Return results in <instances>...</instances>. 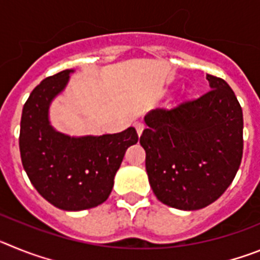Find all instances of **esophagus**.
Instances as JSON below:
<instances>
[{"instance_id": "esophagus-1", "label": "esophagus", "mask_w": 260, "mask_h": 260, "mask_svg": "<svg viewBox=\"0 0 260 260\" xmlns=\"http://www.w3.org/2000/svg\"><path fill=\"white\" fill-rule=\"evenodd\" d=\"M135 128H137L138 135L141 137L142 133H143V130H144V125H143V123H142V122H137V123H135Z\"/></svg>"}]
</instances>
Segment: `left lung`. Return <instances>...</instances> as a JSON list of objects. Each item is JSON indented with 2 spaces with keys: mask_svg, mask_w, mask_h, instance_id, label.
Masks as SVG:
<instances>
[{
  "mask_svg": "<svg viewBox=\"0 0 260 260\" xmlns=\"http://www.w3.org/2000/svg\"><path fill=\"white\" fill-rule=\"evenodd\" d=\"M211 91L144 116L146 171L161 203L182 211L207 207L228 189L243 150L242 108L224 79L207 74Z\"/></svg>",
  "mask_w": 260,
  "mask_h": 260,
  "instance_id": "left-lung-1",
  "label": "left lung"
}]
</instances>
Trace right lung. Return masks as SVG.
Here are the masks:
<instances>
[{
	"label": "right lung",
	"mask_w": 260,
	"mask_h": 260,
	"mask_svg": "<svg viewBox=\"0 0 260 260\" xmlns=\"http://www.w3.org/2000/svg\"><path fill=\"white\" fill-rule=\"evenodd\" d=\"M74 70L45 78L29 95L20 119L22 164L39 194L63 211H83L104 203L128 147L134 127L117 134L70 137L53 127L50 104L63 92Z\"/></svg>",
	"instance_id": "add662e5"
}]
</instances>
